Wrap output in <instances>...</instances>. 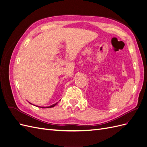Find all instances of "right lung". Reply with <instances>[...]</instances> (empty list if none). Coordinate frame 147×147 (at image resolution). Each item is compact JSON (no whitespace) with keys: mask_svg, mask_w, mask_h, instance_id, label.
<instances>
[{"mask_svg":"<svg viewBox=\"0 0 147 147\" xmlns=\"http://www.w3.org/2000/svg\"><path fill=\"white\" fill-rule=\"evenodd\" d=\"M30 104H31L30 102H29ZM57 104V103H55V104H54V105H51V106H48V107H39V106H37V107H41V108H50V107H54ZM31 105H32V104H31Z\"/></svg>","mask_w":147,"mask_h":147,"instance_id":"add662e5","label":"right lung"}]
</instances>
